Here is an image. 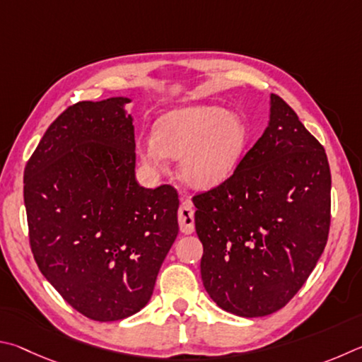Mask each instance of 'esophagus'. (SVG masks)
<instances>
[{
	"instance_id": "esophagus-1",
	"label": "esophagus",
	"mask_w": 362,
	"mask_h": 362,
	"mask_svg": "<svg viewBox=\"0 0 362 362\" xmlns=\"http://www.w3.org/2000/svg\"><path fill=\"white\" fill-rule=\"evenodd\" d=\"M182 204L177 210V223H180V229L182 233H192L195 229L194 224V210H192V202L189 200L185 194L181 195Z\"/></svg>"
}]
</instances>
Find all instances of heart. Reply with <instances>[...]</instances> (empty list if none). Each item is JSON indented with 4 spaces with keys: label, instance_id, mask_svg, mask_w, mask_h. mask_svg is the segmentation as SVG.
Instances as JSON below:
<instances>
[{
    "label": "heart",
    "instance_id": "1",
    "mask_svg": "<svg viewBox=\"0 0 362 362\" xmlns=\"http://www.w3.org/2000/svg\"><path fill=\"white\" fill-rule=\"evenodd\" d=\"M248 143V129L237 114L213 105L187 106L157 120L154 139L139 144L141 160L163 171L167 157L181 158L180 173L192 187L210 189L226 181Z\"/></svg>",
    "mask_w": 362,
    "mask_h": 362
}]
</instances>
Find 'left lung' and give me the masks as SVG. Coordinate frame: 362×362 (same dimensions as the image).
Instances as JSON below:
<instances>
[{"label": "left lung", "instance_id": "left-lung-1", "mask_svg": "<svg viewBox=\"0 0 362 362\" xmlns=\"http://www.w3.org/2000/svg\"><path fill=\"white\" fill-rule=\"evenodd\" d=\"M270 124L235 171L192 202L206 293L226 312L257 318L297 294L325 251L331 170L325 148L272 93Z\"/></svg>", "mask_w": 362, "mask_h": 362}]
</instances>
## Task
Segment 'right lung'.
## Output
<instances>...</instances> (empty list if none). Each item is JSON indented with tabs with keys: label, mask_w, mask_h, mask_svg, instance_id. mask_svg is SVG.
Returning a JSON list of instances; mask_svg holds the SVG:
<instances>
[{
	"label": "right lung",
	"mask_w": 362,
	"mask_h": 362,
	"mask_svg": "<svg viewBox=\"0 0 362 362\" xmlns=\"http://www.w3.org/2000/svg\"><path fill=\"white\" fill-rule=\"evenodd\" d=\"M129 98L79 101L44 133L23 173L30 248L47 281L93 321L149 302L177 235V192L135 180Z\"/></svg>",
	"instance_id": "right-lung-1"
}]
</instances>
